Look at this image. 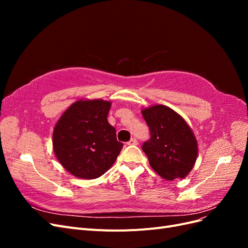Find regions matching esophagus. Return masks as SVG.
<instances>
[{"mask_svg":"<svg viewBox=\"0 0 248 248\" xmlns=\"http://www.w3.org/2000/svg\"><path fill=\"white\" fill-rule=\"evenodd\" d=\"M127 145H129V146H134V145H138V140L137 139H131L128 142H127Z\"/></svg>","mask_w":248,"mask_h":248,"instance_id":"1","label":"esophagus"}]
</instances>
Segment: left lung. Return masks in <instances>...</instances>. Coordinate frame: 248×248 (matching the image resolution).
Here are the masks:
<instances>
[{"mask_svg":"<svg viewBox=\"0 0 248 248\" xmlns=\"http://www.w3.org/2000/svg\"><path fill=\"white\" fill-rule=\"evenodd\" d=\"M151 139L141 149L151 168L163 179H183L189 174L198 157V141L190 126L178 112L156 104L141 109Z\"/></svg>","mask_w":248,"mask_h":248,"instance_id":"8db88e82","label":"left lung"}]
</instances>
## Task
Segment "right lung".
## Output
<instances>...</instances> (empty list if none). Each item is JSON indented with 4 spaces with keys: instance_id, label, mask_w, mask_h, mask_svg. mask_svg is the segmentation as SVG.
I'll return each instance as SVG.
<instances>
[{
    "instance_id": "obj_1",
    "label": "right lung",
    "mask_w": 248,
    "mask_h": 248,
    "mask_svg": "<svg viewBox=\"0 0 248 248\" xmlns=\"http://www.w3.org/2000/svg\"><path fill=\"white\" fill-rule=\"evenodd\" d=\"M110 101L80 99L67 108L52 133L59 162L74 177L96 179L115 163L123 144L108 122Z\"/></svg>"
}]
</instances>
